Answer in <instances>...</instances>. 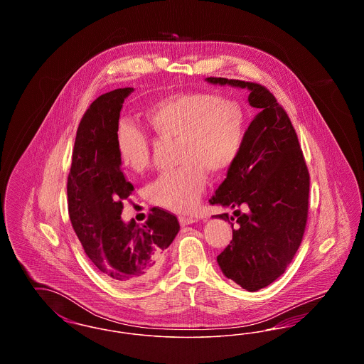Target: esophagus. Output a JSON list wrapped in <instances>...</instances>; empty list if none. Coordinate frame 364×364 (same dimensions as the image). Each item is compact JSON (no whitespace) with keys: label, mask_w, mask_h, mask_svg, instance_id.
Instances as JSON below:
<instances>
[{"label":"esophagus","mask_w":364,"mask_h":364,"mask_svg":"<svg viewBox=\"0 0 364 364\" xmlns=\"http://www.w3.org/2000/svg\"><path fill=\"white\" fill-rule=\"evenodd\" d=\"M196 221L198 220L195 217H187V215H180L178 217V223H180L181 226L191 225V224H193Z\"/></svg>","instance_id":"34e87169"}]
</instances>
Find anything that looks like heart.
I'll list each match as a JSON object with an SVG mask.
<instances>
[{"label":"heart","mask_w":364,"mask_h":364,"mask_svg":"<svg viewBox=\"0 0 364 364\" xmlns=\"http://www.w3.org/2000/svg\"><path fill=\"white\" fill-rule=\"evenodd\" d=\"M144 120L159 138L177 141L180 166L159 174L146 188L150 202L171 211L195 208L206 190L208 173H225L242 150L245 134L242 107L210 92L174 94L159 100L146 109ZM116 150L120 164L131 172L141 173L150 166V138L132 122H119Z\"/></svg>","instance_id":"heart-1"}]
</instances>
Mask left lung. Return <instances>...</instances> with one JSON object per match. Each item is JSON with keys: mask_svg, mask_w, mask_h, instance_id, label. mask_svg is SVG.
Masks as SVG:
<instances>
[{"mask_svg": "<svg viewBox=\"0 0 364 364\" xmlns=\"http://www.w3.org/2000/svg\"><path fill=\"white\" fill-rule=\"evenodd\" d=\"M206 80L248 88V102L259 110L244 134L240 154L210 199V205L235 208L237 217L236 229L230 223L232 242L217 262L226 277L255 292L284 274L300 247L310 173L292 122L266 87L225 77ZM217 217L229 220L228 213Z\"/></svg>", "mask_w": 364, "mask_h": 364, "instance_id": "obj_1", "label": "left lung"}]
</instances>
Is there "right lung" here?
Returning a JSON list of instances; mask_svg holds the SVG:
<instances>
[{"instance_id":"obj_1","label":"right lung","mask_w":364,"mask_h":364,"mask_svg":"<svg viewBox=\"0 0 364 364\" xmlns=\"http://www.w3.org/2000/svg\"><path fill=\"white\" fill-rule=\"evenodd\" d=\"M132 91L117 88L90 105L76 132L67 184L75 233L97 269L119 285L154 277L180 230L176 215L164 208H153L143 225L122 220V200L134 186L122 172L116 128L124 100Z\"/></svg>"}]
</instances>
